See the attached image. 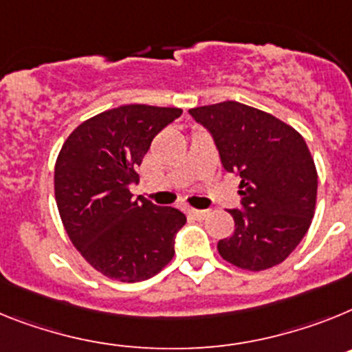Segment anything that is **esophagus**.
Listing matches in <instances>:
<instances>
[{
	"label": "esophagus",
	"mask_w": 352,
	"mask_h": 352,
	"mask_svg": "<svg viewBox=\"0 0 352 352\" xmlns=\"http://www.w3.org/2000/svg\"><path fill=\"white\" fill-rule=\"evenodd\" d=\"M188 214L189 216H193L195 219H206L207 216H209L210 214V210L209 209H189L188 210Z\"/></svg>",
	"instance_id": "1"
}]
</instances>
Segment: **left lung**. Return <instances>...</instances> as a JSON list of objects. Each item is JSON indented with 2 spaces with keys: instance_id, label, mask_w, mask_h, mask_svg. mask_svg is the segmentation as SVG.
Here are the masks:
<instances>
[{
  "instance_id": "8db88e82",
  "label": "left lung",
  "mask_w": 352,
  "mask_h": 352,
  "mask_svg": "<svg viewBox=\"0 0 352 352\" xmlns=\"http://www.w3.org/2000/svg\"><path fill=\"white\" fill-rule=\"evenodd\" d=\"M210 131L227 172L241 177L243 209L219 255L246 271L283 262L301 243L316 212L317 170L303 136L271 113L225 100L189 109Z\"/></svg>"
}]
</instances>
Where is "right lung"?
<instances>
[{
    "mask_svg": "<svg viewBox=\"0 0 352 352\" xmlns=\"http://www.w3.org/2000/svg\"><path fill=\"white\" fill-rule=\"evenodd\" d=\"M180 108L125 104L79 124L54 164V197L69 239L104 276L134 283L157 274L175 255L186 216L129 191L159 131Z\"/></svg>",
    "mask_w": 352,
    "mask_h": 352,
    "instance_id": "right-lung-1",
    "label": "right lung"
}]
</instances>
